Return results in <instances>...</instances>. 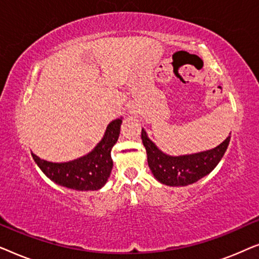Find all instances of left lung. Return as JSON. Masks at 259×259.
I'll return each instance as SVG.
<instances>
[{
	"label": "left lung",
	"mask_w": 259,
	"mask_h": 259,
	"mask_svg": "<svg viewBox=\"0 0 259 259\" xmlns=\"http://www.w3.org/2000/svg\"><path fill=\"white\" fill-rule=\"evenodd\" d=\"M141 140L147 152V162L154 178L167 186H187L213 171L224 155L230 136L217 147L199 153L173 157L164 153L141 130Z\"/></svg>",
	"instance_id": "obj_1"
}]
</instances>
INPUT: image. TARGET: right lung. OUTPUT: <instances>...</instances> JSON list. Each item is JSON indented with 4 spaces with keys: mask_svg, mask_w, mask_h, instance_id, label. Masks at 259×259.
Instances as JSON below:
<instances>
[{
    "mask_svg": "<svg viewBox=\"0 0 259 259\" xmlns=\"http://www.w3.org/2000/svg\"><path fill=\"white\" fill-rule=\"evenodd\" d=\"M122 119H115L106 128L105 136L93 151L67 162H52L31 152L41 171L60 186L76 191H97L107 183L113 168L111 151L118 141Z\"/></svg>",
    "mask_w": 259,
    "mask_h": 259,
    "instance_id": "right-lung-1",
    "label": "right lung"
}]
</instances>
